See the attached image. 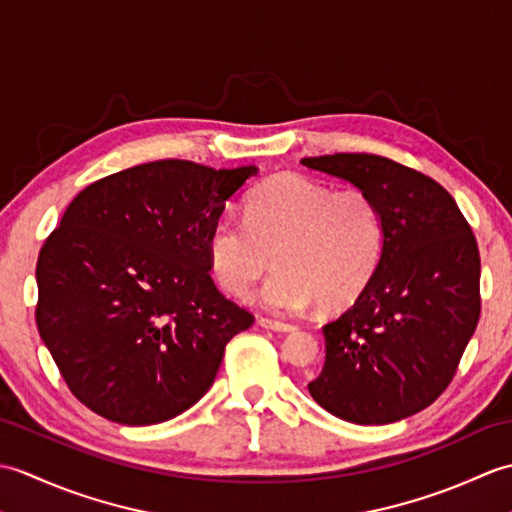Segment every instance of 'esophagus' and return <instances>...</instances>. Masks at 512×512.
<instances>
[{"label":"esophagus","instance_id":"1","mask_svg":"<svg viewBox=\"0 0 512 512\" xmlns=\"http://www.w3.org/2000/svg\"><path fill=\"white\" fill-rule=\"evenodd\" d=\"M257 323L262 325L264 330H273V332H295V330H297L295 325H290V323H281V321H273V319H259Z\"/></svg>","mask_w":512,"mask_h":512}]
</instances>
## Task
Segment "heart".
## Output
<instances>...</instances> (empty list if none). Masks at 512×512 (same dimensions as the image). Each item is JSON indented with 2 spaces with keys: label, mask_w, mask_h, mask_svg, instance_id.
<instances>
[{
  "label": "heart",
  "mask_w": 512,
  "mask_h": 512,
  "mask_svg": "<svg viewBox=\"0 0 512 512\" xmlns=\"http://www.w3.org/2000/svg\"><path fill=\"white\" fill-rule=\"evenodd\" d=\"M262 301L277 314L350 306L383 255V220L361 189H341L284 173L250 193L246 217L224 213L211 226L206 257L217 284L248 299L268 266Z\"/></svg>",
  "instance_id": "obj_1"
}]
</instances>
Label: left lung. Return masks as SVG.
I'll return each instance as SVG.
<instances>
[{"mask_svg":"<svg viewBox=\"0 0 512 512\" xmlns=\"http://www.w3.org/2000/svg\"><path fill=\"white\" fill-rule=\"evenodd\" d=\"M352 182L383 220V255L350 310L323 325L325 365L308 385L332 416L389 424L427 409L480 321V250L451 193L374 154L303 158Z\"/></svg>","mask_w":512,"mask_h":512,"instance_id":"obj_1","label":"left lung"}]
</instances>
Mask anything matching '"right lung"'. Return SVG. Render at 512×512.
<instances>
[{
	"label": "right lung",
	"instance_id": "add662e5",
	"mask_svg": "<svg viewBox=\"0 0 512 512\" xmlns=\"http://www.w3.org/2000/svg\"><path fill=\"white\" fill-rule=\"evenodd\" d=\"M257 167L156 160L85 187L37 259V328L72 394L145 427L213 385L224 347L253 325L209 275L206 239Z\"/></svg>",
	"mask_w": 512,
	"mask_h": 512
}]
</instances>
